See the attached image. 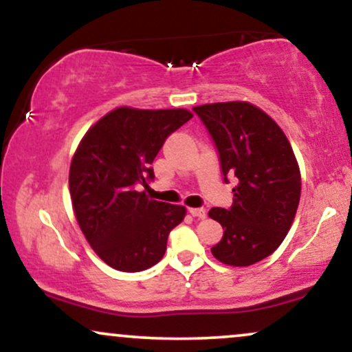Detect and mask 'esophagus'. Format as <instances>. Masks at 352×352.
I'll list each match as a JSON object with an SVG mask.
<instances>
[{
    "mask_svg": "<svg viewBox=\"0 0 352 352\" xmlns=\"http://www.w3.org/2000/svg\"><path fill=\"white\" fill-rule=\"evenodd\" d=\"M188 213L192 217H195V218H205V217H207V212H205V208H188Z\"/></svg>",
    "mask_w": 352,
    "mask_h": 352,
    "instance_id": "obj_1",
    "label": "esophagus"
}]
</instances>
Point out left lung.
<instances>
[{"mask_svg":"<svg viewBox=\"0 0 352 352\" xmlns=\"http://www.w3.org/2000/svg\"><path fill=\"white\" fill-rule=\"evenodd\" d=\"M220 157L221 173L236 177L233 205L212 208L223 227L213 256L250 266L270 256L292 228L301 195V173L292 144L266 112L243 100L193 107Z\"/></svg>","mask_w":352,"mask_h":352,"instance_id":"obj_1","label":"left lung"}]
</instances>
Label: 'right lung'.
Returning <instances> with one entry per match:
<instances>
[{
  "instance_id": "obj_1",
  "label": "right lung",
  "mask_w": 352,
  "mask_h": 352,
  "mask_svg": "<svg viewBox=\"0 0 352 352\" xmlns=\"http://www.w3.org/2000/svg\"><path fill=\"white\" fill-rule=\"evenodd\" d=\"M187 109L117 107L92 125L69 168V192L84 236L102 261L127 273L159 263L182 205L137 192L153 180L151 164L168 135L192 119Z\"/></svg>"
}]
</instances>
